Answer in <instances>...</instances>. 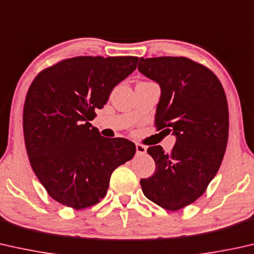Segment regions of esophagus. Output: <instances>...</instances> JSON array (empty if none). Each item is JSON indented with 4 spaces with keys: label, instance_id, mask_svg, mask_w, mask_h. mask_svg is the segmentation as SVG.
I'll return each mask as SVG.
<instances>
[{
    "label": "esophagus",
    "instance_id": "esophagus-1",
    "mask_svg": "<svg viewBox=\"0 0 254 254\" xmlns=\"http://www.w3.org/2000/svg\"><path fill=\"white\" fill-rule=\"evenodd\" d=\"M146 153V146L142 144H136V154L137 156H143Z\"/></svg>",
    "mask_w": 254,
    "mask_h": 254
}]
</instances>
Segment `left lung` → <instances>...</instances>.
I'll return each mask as SVG.
<instances>
[{
  "label": "left lung",
  "mask_w": 254,
  "mask_h": 254,
  "mask_svg": "<svg viewBox=\"0 0 254 254\" xmlns=\"http://www.w3.org/2000/svg\"><path fill=\"white\" fill-rule=\"evenodd\" d=\"M138 71L160 86L157 129L176 136L170 153L160 145L148 149L156 171L141 187L153 203L178 211L205 192L222 163L229 131L227 97L214 73L189 58H141Z\"/></svg>",
  "instance_id": "1"
}]
</instances>
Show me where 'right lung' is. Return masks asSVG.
<instances>
[{"label":"right lung","mask_w":254,"mask_h":254,"mask_svg":"<svg viewBox=\"0 0 254 254\" xmlns=\"http://www.w3.org/2000/svg\"><path fill=\"white\" fill-rule=\"evenodd\" d=\"M137 63L134 56L73 57L45 68L29 86L23 112L27 156L58 203L74 209L97 204L112 172L134 157L133 142L103 137L89 121Z\"/></svg>","instance_id":"obj_1"}]
</instances>
